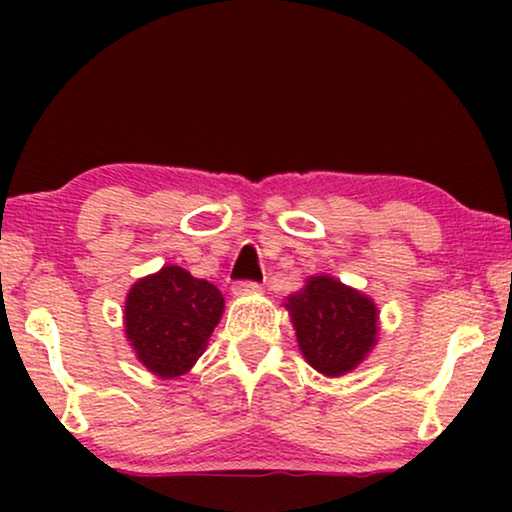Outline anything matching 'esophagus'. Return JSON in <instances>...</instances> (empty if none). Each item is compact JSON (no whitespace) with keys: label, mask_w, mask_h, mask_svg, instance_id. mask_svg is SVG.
Wrapping results in <instances>:
<instances>
[{"label":"esophagus","mask_w":512,"mask_h":512,"mask_svg":"<svg viewBox=\"0 0 512 512\" xmlns=\"http://www.w3.org/2000/svg\"><path fill=\"white\" fill-rule=\"evenodd\" d=\"M256 291H261V284L258 282H237L233 286L235 296H247V293H256Z\"/></svg>","instance_id":"esophagus-1"}]
</instances>
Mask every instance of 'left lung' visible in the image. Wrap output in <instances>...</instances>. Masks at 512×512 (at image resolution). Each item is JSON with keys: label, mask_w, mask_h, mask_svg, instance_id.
Here are the masks:
<instances>
[{"label": "left lung", "mask_w": 512, "mask_h": 512, "mask_svg": "<svg viewBox=\"0 0 512 512\" xmlns=\"http://www.w3.org/2000/svg\"><path fill=\"white\" fill-rule=\"evenodd\" d=\"M296 328L305 361L321 375L340 377L354 370L377 345L380 312L361 291L331 275H317L284 303Z\"/></svg>", "instance_id": "left-lung-1"}]
</instances>
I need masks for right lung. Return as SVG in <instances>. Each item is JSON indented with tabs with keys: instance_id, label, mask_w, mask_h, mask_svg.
I'll list each match as a JSON object with an SVG mask.
<instances>
[{
	"instance_id": "1",
	"label": "right lung",
	"mask_w": 512,
	"mask_h": 512,
	"mask_svg": "<svg viewBox=\"0 0 512 512\" xmlns=\"http://www.w3.org/2000/svg\"><path fill=\"white\" fill-rule=\"evenodd\" d=\"M221 314L223 296L214 284L165 265L132 284L125 298V338L153 375L172 380L195 366Z\"/></svg>"
}]
</instances>
